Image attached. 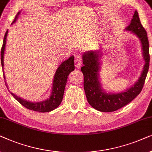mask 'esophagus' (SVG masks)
<instances>
[{"instance_id":"esophagus-1","label":"esophagus","mask_w":152,"mask_h":152,"mask_svg":"<svg viewBox=\"0 0 152 152\" xmlns=\"http://www.w3.org/2000/svg\"><path fill=\"white\" fill-rule=\"evenodd\" d=\"M82 65V59L80 56H78L75 58V66L77 68H80Z\"/></svg>"}]
</instances>
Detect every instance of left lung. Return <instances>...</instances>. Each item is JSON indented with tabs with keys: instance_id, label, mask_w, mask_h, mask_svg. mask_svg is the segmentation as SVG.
I'll return each instance as SVG.
<instances>
[{
	"instance_id": "8db88e82",
	"label": "left lung",
	"mask_w": 152,
	"mask_h": 152,
	"mask_svg": "<svg viewBox=\"0 0 152 152\" xmlns=\"http://www.w3.org/2000/svg\"><path fill=\"white\" fill-rule=\"evenodd\" d=\"M139 38L142 44V55L145 64L137 81L124 92L116 94L107 93L103 90L99 80L100 70L99 59L102 52L99 50L85 52L83 55L84 66L81 69L84 76V90L90 105L101 112H113L120 109L134 99L142 91L149 66V44L146 30L140 21L138 13L135 12L131 23L125 28Z\"/></svg>"
}]
</instances>
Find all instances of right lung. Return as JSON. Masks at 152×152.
Segmentation results:
<instances>
[{
    "instance_id": "add662e5",
    "label": "right lung",
    "mask_w": 152,
    "mask_h": 152,
    "mask_svg": "<svg viewBox=\"0 0 152 152\" xmlns=\"http://www.w3.org/2000/svg\"><path fill=\"white\" fill-rule=\"evenodd\" d=\"M20 14V12L17 13L16 15L15 19L14 20L12 23L17 21V19L19 17ZM8 30L6 31L5 35L4 36L3 43V46L1 48V65L3 69L4 66V53H5V44H6V40H7V36ZM74 56H72L70 58H69L67 60H64L62 62L60 66H58L57 70H56L55 76H54L53 82V88H52V92L50 94L49 98L45 101H42L39 102H31L29 101L25 100L23 99H21L17 95L13 94H12L14 98L16 99V100L18 101L22 106L26 107V108L29 109V110L37 111L39 113H46L50 112V111L53 110L54 109L58 108L61 104L62 98H63L64 95V88H65V86L66 83V80H67V78L69 74L71 72L74 70ZM3 76L4 79L5 80V76L3 72ZM5 86H7L8 89L7 84L5 80Z\"/></svg>"
}]
</instances>
